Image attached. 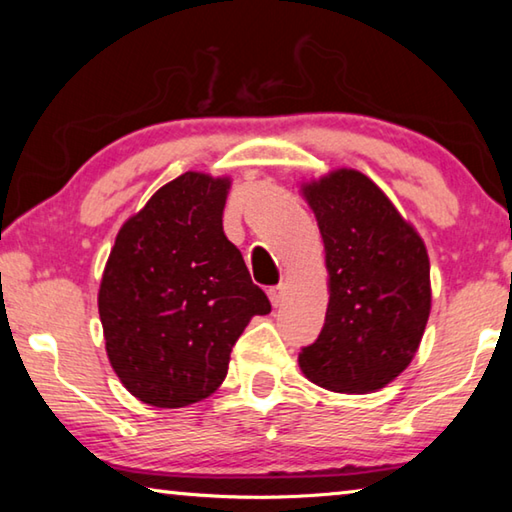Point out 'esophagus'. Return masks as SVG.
Returning a JSON list of instances; mask_svg holds the SVG:
<instances>
[{"instance_id":"34e87169","label":"esophagus","mask_w":512,"mask_h":512,"mask_svg":"<svg viewBox=\"0 0 512 512\" xmlns=\"http://www.w3.org/2000/svg\"><path fill=\"white\" fill-rule=\"evenodd\" d=\"M284 296H287V289H284L282 284H280V287H271V289H268V298H271L273 307H280L282 302H284Z\"/></svg>"}]
</instances>
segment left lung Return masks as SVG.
<instances>
[{"label":"left lung","mask_w":512,"mask_h":512,"mask_svg":"<svg viewBox=\"0 0 512 512\" xmlns=\"http://www.w3.org/2000/svg\"><path fill=\"white\" fill-rule=\"evenodd\" d=\"M325 246L329 302L318 339L298 354L309 381L375 393L409 368L431 311L429 255L418 230L357 169L300 185Z\"/></svg>","instance_id":"8db88e82"}]
</instances>
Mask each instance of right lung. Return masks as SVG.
I'll list each match as a JSON object with an SVG mask.
<instances>
[{
  "instance_id": "obj_1",
  "label": "right lung",
  "mask_w": 512,
  "mask_h": 512,
  "mask_svg": "<svg viewBox=\"0 0 512 512\" xmlns=\"http://www.w3.org/2000/svg\"><path fill=\"white\" fill-rule=\"evenodd\" d=\"M230 178L187 171L121 225L103 268L99 316L112 370L137 400L180 409L228 375L232 345L271 311L223 232Z\"/></svg>"
}]
</instances>
